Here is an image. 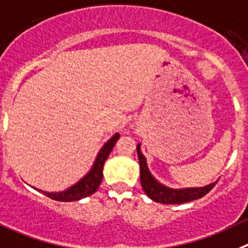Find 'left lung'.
I'll return each instance as SVG.
<instances>
[{"label": "left lung", "instance_id": "8db88e82", "mask_svg": "<svg viewBox=\"0 0 248 248\" xmlns=\"http://www.w3.org/2000/svg\"><path fill=\"white\" fill-rule=\"evenodd\" d=\"M137 155L140 159V184L143 188L144 193L155 200V202L160 204H183V202H188L191 200L200 199L204 195H206L211 189L215 186L216 183L202 186V188H188V189H170L167 188L164 185L160 184L159 182L152 177L149 173L148 167L144 155L140 153V144L137 146Z\"/></svg>", "mask_w": 248, "mask_h": 248}]
</instances>
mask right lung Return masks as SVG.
Segmentation results:
<instances>
[{"label":"right lung","instance_id":"add662e5","mask_svg":"<svg viewBox=\"0 0 248 248\" xmlns=\"http://www.w3.org/2000/svg\"><path fill=\"white\" fill-rule=\"evenodd\" d=\"M119 138L120 135L116 133V135H113L111 137V140H108L105 143V146L100 149L93 168L77 184H74L73 186L66 189L65 191H62V193H48V191L43 190L39 191L43 193L44 195L48 196V198H50V199L58 200V202H75V200H80L82 198H86V196L95 193L97 190V188L100 186V184H101L102 169H104L105 160L108 159L110 152L112 151L113 146H115L116 140H119Z\"/></svg>","mask_w":248,"mask_h":248}]
</instances>
